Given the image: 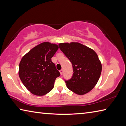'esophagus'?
<instances>
[{"instance_id":"34e87169","label":"esophagus","mask_w":126,"mask_h":126,"mask_svg":"<svg viewBox=\"0 0 126 126\" xmlns=\"http://www.w3.org/2000/svg\"><path fill=\"white\" fill-rule=\"evenodd\" d=\"M59 72H60V73H61V74L62 75V74L63 73V69L60 70V71H59Z\"/></svg>"}]
</instances>
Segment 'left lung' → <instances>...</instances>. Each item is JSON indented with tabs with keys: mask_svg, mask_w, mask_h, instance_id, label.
I'll use <instances>...</instances> for the list:
<instances>
[{
	"mask_svg": "<svg viewBox=\"0 0 126 126\" xmlns=\"http://www.w3.org/2000/svg\"><path fill=\"white\" fill-rule=\"evenodd\" d=\"M59 47L73 68L72 78L65 81L67 88L78 95L88 93L97 84L102 72V64L97 53L78 42L62 43Z\"/></svg>",
	"mask_w": 126,
	"mask_h": 126,
	"instance_id": "1",
	"label": "left lung"
}]
</instances>
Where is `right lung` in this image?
Returning a JSON list of instances; mask_svg holds the SVG:
<instances>
[{"label": "right lung", "mask_w": 126, "mask_h": 126, "mask_svg": "<svg viewBox=\"0 0 126 126\" xmlns=\"http://www.w3.org/2000/svg\"><path fill=\"white\" fill-rule=\"evenodd\" d=\"M58 48L56 44L43 42L30 50L21 59L19 76L25 88L33 94L42 96L54 87L55 79L60 73L52 58Z\"/></svg>", "instance_id": "obj_1"}]
</instances>
